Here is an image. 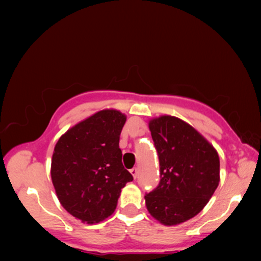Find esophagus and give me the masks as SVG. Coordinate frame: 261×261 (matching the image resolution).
I'll list each match as a JSON object with an SVG mask.
<instances>
[{
	"label": "esophagus",
	"mask_w": 261,
	"mask_h": 261,
	"mask_svg": "<svg viewBox=\"0 0 261 261\" xmlns=\"http://www.w3.org/2000/svg\"><path fill=\"white\" fill-rule=\"evenodd\" d=\"M130 173L132 176H134L135 179L138 177V169H137V168H132V169L130 170Z\"/></svg>",
	"instance_id": "obj_1"
}]
</instances>
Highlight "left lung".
<instances>
[{
    "label": "left lung",
    "mask_w": 261,
    "mask_h": 261,
    "mask_svg": "<svg viewBox=\"0 0 261 261\" xmlns=\"http://www.w3.org/2000/svg\"><path fill=\"white\" fill-rule=\"evenodd\" d=\"M160 162V183L145 196L147 211L165 226L192 219L220 182L216 149L193 126L163 115L148 123Z\"/></svg>",
    "instance_id": "obj_1"
}]
</instances>
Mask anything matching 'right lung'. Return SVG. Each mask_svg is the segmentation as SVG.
<instances>
[{
    "label": "right lung",
    "mask_w": 261,
    "mask_h": 261,
    "mask_svg": "<svg viewBox=\"0 0 261 261\" xmlns=\"http://www.w3.org/2000/svg\"><path fill=\"white\" fill-rule=\"evenodd\" d=\"M126 116L103 109L60 137L51 158L56 196L84 223H99L114 213L121 190L134 177L122 163L120 135Z\"/></svg>",
    "instance_id": "add662e5"
}]
</instances>
